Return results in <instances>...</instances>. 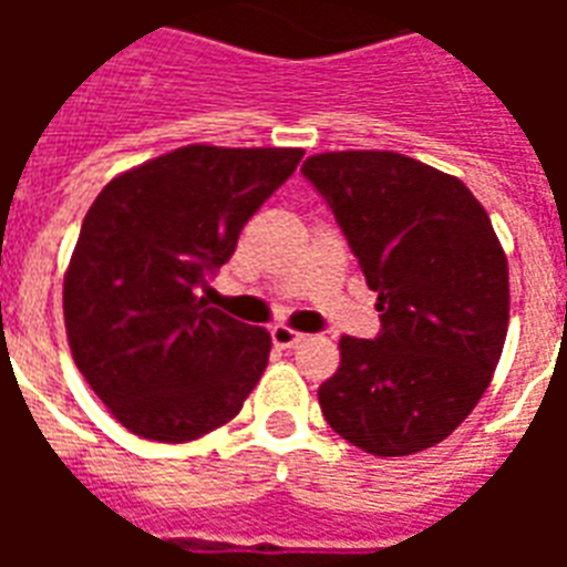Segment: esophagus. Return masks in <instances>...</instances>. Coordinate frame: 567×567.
Returning a JSON list of instances; mask_svg holds the SVG:
<instances>
[{"label":"esophagus","instance_id":"1","mask_svg":"<svg viewBox=\"0 0 567 567\" xmlns=\"http://www.w3.org/2000/svg\"><path fill=\"white\" fill-rule=\"evenodd\" d=\"M270 338H274V344L279 347V350H291V347H297V344H302V341H306V336H302V332L282 327V323L270 329Z\"/></svg>","mask_w":567,"mask_h":567}]
</instances>
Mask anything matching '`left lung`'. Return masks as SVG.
Returning a JSON list of instances; mask_svg holds the SVG:
<instances>
[{"label": "left lung", "instance_id": "left-lung-1", "mask_svg": "<svg viewBox=\"0 0 567 567\" xmlns=\"http://www.w3.org/2000/svg\"><path fill=\"white\" fill-rule=\"evenodd\" d=\"M379 293V336L341 338L320 385L332 430L373 456L439 444L474 412L509 327V267L476 196L400 153H323L302 164Z\"/></svg>", "mask_w": 567, "mask_h": 567}]
</instances>
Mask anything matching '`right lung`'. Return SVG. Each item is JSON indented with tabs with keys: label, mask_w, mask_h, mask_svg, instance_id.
Returning <instances> with one entry per match:
<instances>
[{
	"label": "right lung",
	"mask_w": 567,
	"mask_h": 567,
	"mask_svg": "<svg viewBox=\"0 0 567 567\" xmlns=\"http://www.w3.org/2000/svg\"><path fill=\"white\" fill-rule=\"evenodd\" d=\"M302 150L182 146L111 179L64 276L75 368L141 439L182 444L240 412L270 336L199 297Z\"/></svg>",
	"instance_id": "right-lung-1"
}]
</instances>
